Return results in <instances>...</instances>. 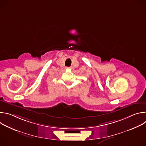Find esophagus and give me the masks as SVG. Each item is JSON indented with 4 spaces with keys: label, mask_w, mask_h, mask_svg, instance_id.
I'll use <instances>...</instances> for the list:
<instances>
[{
    "label": "esophagus",
    "mask_w": 146,
    "mask_h": 146,
    "mask_svg": "<svg viewBox=\"0 0 146 146\" xmlns=\"http://www.w3.org/2000/svg\"><path fill=\"white\" fill-rule=\"evenodd\" d=\"M72 67H66V69H71Z\"/></svg>",
    "instance_id": "34e87169"
}]
</instances>
